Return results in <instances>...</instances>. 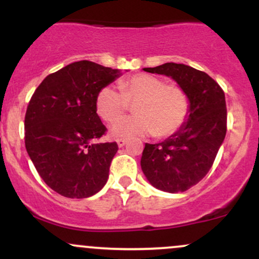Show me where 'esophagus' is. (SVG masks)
<instances>
[{"label":"esophagus","mask_w":259,"mask_h":259,"mask_svg":"<svg viewBox=\"0 0 259 259\" xmlns=\"http://www.w3.org/2000/svg\"><path fill=\"white\" fill-rule=\"evenodd\" d=\"M117 144H118V146H119V147L125 146L126 140H124V139H118V140H117Z\"/></svg>","instance_id":"esophagus-1"}]
</instances>
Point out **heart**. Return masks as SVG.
Segmentation results:
<instances>
[{
	"instance_id": "b5f03b06",
	"label": "heart",
	"mask_w": 259,
	"mask_h": 259,
	"mask_svg": "<svg viewBox=\"0 0 259 259\" xmlns=\"http://www.w3.org/2000/svg\"><path fill=\"white\" fill-rule=\"evenodd\" d=\"M119 89L105 86L96 99L97 113L107 123L122 116L128 103H136L138 114L117 122L111 127L112 138L132 139L154 134L158 138L173 135L189 115L186 92L178 85H165L164 80L150 74H136L121 80Z\"/></svg>"
}]
</instances>
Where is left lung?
Instances as JSON below:
<instances>
[{
  "mask_svg": "<svg viewBox=\"0 0 259 259\" xmlns=\"http://www.w3.org/2000/svg\"><path fill=\"white\" fill-rule=\"evenodd\" d=\"M145 72L170 76L186 92L190 111L183 126L158 144H146L141 169L162 191L183 192L206 177L227 134L225 95L208 74L185 64L164 63Z\"/></svg>",
  "mask_w": 259,
  "mask_h": 259,
  "instance_id": "1",
  "label": "left lung"
}]
</instances>
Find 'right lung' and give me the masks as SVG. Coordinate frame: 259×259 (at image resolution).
I'll list each match as a JSON object with an SVG mask.
<instances>
[{
  "label": "right lung",
  "mask_w": 259,
  "mask_h": 259,
  "mask_svg": "<svg viewBox=\"0 0 259 259\" xmlns=\"http://www.w3.org/2000/svg\"><path fill=\"white\" fill-rule=\"evenodd\" d=\"M120 70L90 61L65 65L42 80L25 113V148L53 191L86 198L106 185L117 142L92 144L106 133L97 95Z\"/></svg>",
  "instance_id": "obj_1"
}]
</instances>
